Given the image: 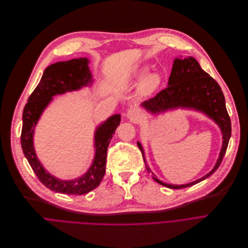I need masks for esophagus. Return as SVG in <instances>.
Returning a JSON list of instances; mask_svg holds the SVG:
<instances>
[{"label":"esophagus","mask_w":248,"mask_h":248,"mask_svg":"<svg viewBox=\"0 0 248 248\" xmlns=\"http://www.w3.org/2000/svg\"><path fill=\"white\" fill-rule=\"evenodd\" d=\"M127 117L129 118V119H131V120H138L139 119V113L137 112V110H135V109H129L128 111H127Z\"/></svg>","instance_id":"esophagus-1"}]
</instances>
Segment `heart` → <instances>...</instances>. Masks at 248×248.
<instances>
[{
  "mask_svg": "<svg viewBox=\"0 0 248 248\" xmlns=\"http://www.w3.org/2000/svg\"><path fill=\"white\" fill-rule=\"evenodd\" d=\"M143 73V70L140 71V75ZM159 83V76L156 73H151L146 75L140 83V90L142 92H150L154 90Z\"/></svg>",
  "mask_w": 248,
  "mask_h": 248,
  "instance_id": "obj_1",
  "label": "heart"
}]
</instances>
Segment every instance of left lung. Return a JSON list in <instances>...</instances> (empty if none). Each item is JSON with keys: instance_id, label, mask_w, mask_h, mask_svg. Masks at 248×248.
Here are the masks:
<instances>
[{"instance_id": "obj_1", "label": "left lung", "mask_w": 248, "mask_h": 248, "mask_svg": "<svg viewBox=\"0 0 248 248\" xmlns=\"http://www.w3.org/2000/svg\"><path fill=\"white\" fill-rule=\"evenodd\" d=\"M142 107L152 112H160L161 110L178 107L199 109L211 117L220 126L223 133L224 140L220 157L211 172L202 179L186 185H169L154 178L157 183L170 188H184L205 180L218 169L227 152L231 138V119L227 111L225 96L221 87L215 79L202 69L199 62L193 58L184 60L176 59L169 78L168 87L161 90L150 100L142 103ZM138 146L142 154V147L140 142H138Z\"/></svg>"}]
</instances>
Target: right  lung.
Listing matches in <instances>:
<instances>
[{
    "instance_id": "add662e5",
    "label": "right lung",
    "mask_w": 248,
    "mask_h": 248,
    "mask_svg": "<svg viewBox=\"0 0 248 248\" xmlns=\"http://www.w3.org/2000/svg\"><path fill=\"white\" fill-rule=\"evenodd\" d=\"M88 62L87 59H79L49 65L28 97V103L23 109L20 136L23 154L37 178L45 186L64 194H85L101 184L106 173L108 147L121 120L120 115H113L97 128L94 137L95 156L89 171L81 178L72 181L56 179L43 168L38 160L33 147V131L42 111L52 101L53 95L78 90L92 81Z\"/></svg>"
}]
</instances>
